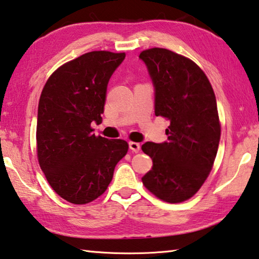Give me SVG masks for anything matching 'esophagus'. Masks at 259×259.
Wrapping results in <instances>:
<instances>
[{"label": "esophagus", "instance_id": "obj_1", "mask_svg": "<svg viewBox=\"0 0 259 259\" xmlns=\"http://www.w3.org/2000/svg\"><path fill=\"white\" fill-rule=\"evenodd\" d=\"M128 147H130V149L132 150V152H139L140 151V143H138V142H130L128 143Z\"/></svg>", "mask_w": 259, "mask_h": 259}]
</instances>
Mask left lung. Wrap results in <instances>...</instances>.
<instances>
[{
    "mask_svg": "<svg viewBox=\"0 0 259 259\" xmlns=\"http://www.w3.org/2000/svg\"><path fill=\"white\" fill-rule=\"evenodd\" d=\"M155 88V114L169 121L167 141L146 142L152 167L142 178L160 200H188L212 168L220 140L217 101L206 75L193 61L163 48L140 54Z\"/></svg>",
    "mask_w": 259,
    "mask_h": 259,
    "instance_id": "left-lung-1",
    "label": "left lung"
}]
</instances>
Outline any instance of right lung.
Segmentation results:
<instances>
[{
    "label": "right lung",
    "instance_id": "obj_1",
    "mask_svg": "<svg viewBox=\"0 0 259 259\" xmlns=\"http://www.w3.org/2000/svg\"><path fill=\"white\" fill-rule=\"evenodd\" d=\"M124 59V53L81 55L58 67L42 90L37 158L52 188L73 204L101 196L128 150L124 140L95 137L92 128L101 124L109 80Z\"/></svg>",
    "mask_w": 259,
    "mask_h": 259
}]
</instances>
